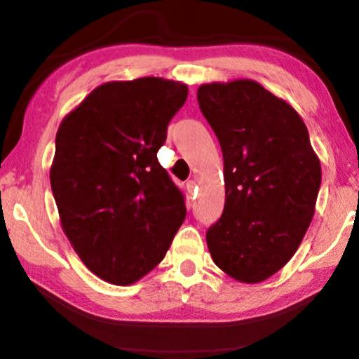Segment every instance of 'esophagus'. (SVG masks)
Wrapping results in <instances>:
<instances>
[{
    "mask_svg": "<svg viewBox=\"0 0 359 359\" xmlns=\"http://www.w3.org/2000/svg\"><path fill=\"white\" fill-rule=\"evenodd\" d=\"M196 188H198V186H196L194 180H191V181H188V183H186V189H188L189 196H193L196 193Z\"/></svg>",
    "mask_w": 359,
    "mask_h": 359,
    "instance_id": "obj_1",
    "label": "esophagus"
}]
</instances>
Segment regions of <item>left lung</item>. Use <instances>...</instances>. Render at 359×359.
<instances>
[{"instance_id":"8db88e82","label":"left lung","mask_w":359,"mask_h":359,"mask_svg":"<svg viewBox=\"0 0 359 359\" xmlns=\"http://www.w3.org/2000/svg\"><path fill=\"white\" fill-rule=\"evenodd\" d=\"M198 102L224 155L225 205L205 233L214 263L240 283L278 273L316 212L322 171L291 104L253 80L208 83Z\"/></svg>"}]
</instances>
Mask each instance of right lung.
I'll list each match as a JSON object with an SVG mask.
<instances>
[{"label": "right lung", "instance_id": "add662e5", "mask_svg": "<svg viewBox=\"0 0 359 359\" xmlns=\"http://www.w3.org/2000/svg\"><path fill=\"white\" fill-rule=\"evenodd\" d=\"M186 97L184 83L163 78L109 81L58 127L50 186L63 232L116 286L150 273L186 217L184 196L156 158Z\"/></svg>", "mask_w": 359, "mask_h": 359}]
</instances>
